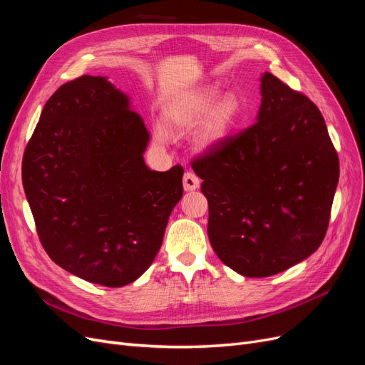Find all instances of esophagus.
I'll return each instance as SVG.
<instances>
[{"instance_id": "34e87169", "label": "esophagus", "mask_w": 365, "mask_h": 365, "mask_svg": "<svg viewBox=\"0 0 365 365\" xmlns=\"http://www.w3.org/2000/svg\"><path fill=\"white\" fill-rule=\"evenodd\" d=\"M201 181L193 172H185L184 175V180H182V185H184V190L185 192H193L196 190L197 187H200Z\"/></svg>"}]
</instances>
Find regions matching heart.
I'll return each mask as SVG.
<instances>
[{
    "instance_id": "heart-1",
    "label": "heart",
    "mask_w": 365,
    "mask_h": 365,
    "mask_svg": "<svg viewBox=\"0 0 365 365\" xmlns=\"http://www.w3.org/2000/svg\"><path fill=\"white\" fill-rule=\"evenodd\" d=\"M217 93L207 91L200 96H195L190 101L173 106L168 113V123L172 129H190L200 125L204 119V126L197 135V141L204 148L215 146L217 143L227 138L230 130L236 125L239 117V103L233 97H225L217 103ZM158 145H168L170 135L169 130L161 123L155 125L153 129Z\"/></svg>"
}]
</instances>
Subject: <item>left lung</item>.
Masks as SVG:
<instances>
[{"label":"left lung","mask_w":365,"mask_h":365,"mask_svg":"<svg viewBox=\"0 0 365 365\" xmlns=\"http://www.w3.org/2000/svg\"><path fill=\"white\" fill-rule=\"evenodd\" d=\"M256 123L192 163L217 257L245 277L303 262L326 236L339 161L319 109L271 73Z\"/></svg>","instance_id":"obj_1"}]
</instances>
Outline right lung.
<instances>
[{"mask_svg": "<svg viewBox=\"0 0 365 365\" xmlns=\"http://www.w3.org/2000/svg\"><path fill=\"white\" fill-rule=\"evenodd\" d=\"M149 140L106 77L82 76L48 98L24 152L23 185L41 244L65 271L120 288L152 264L184 169L150 170Z\"/></svg>", "mask_w": 365, "mask_h": 365, "instance_id": "obj_1", "label": "right lung"}]
</instances>
